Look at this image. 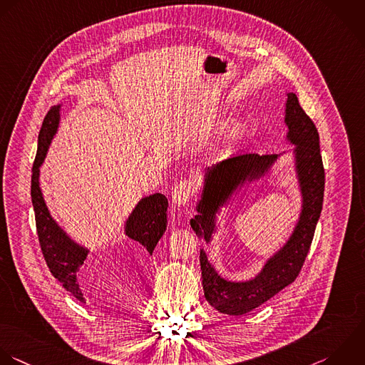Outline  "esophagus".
Instances as JSON below:
<instances>
[{"mask_svg":"<svg viewBox=\"0 0 365 365\" xmlns=\"http://www.w3.org/2000/svg\"><path fill=\"white\" fill-rule=\"evenodd\" d=\"M197 187H199V180L196 176H190L187 179L180 180L173 187V195H172L173 202L178 206L187 205L192 200L193 195L197 192Z\"/></svg>","mask_w":365,"mask_h":365,"instance_id":"1","label":"esophagus"}]
</instances>
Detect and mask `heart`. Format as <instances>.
<instances>
[{
    "label": "heart",
    "mask_w": 365,
    "mask_h": 365,
    "mask_svg": "<svg viewBox=\"0 0 365 365\" xmlns=\"http://www.w3.org/2000/svg\"><path fill=\"white\" fill-rule=\"evenodd\" d=\"M237 129H239V128H235V129H233V130H232V135H235V133H236V132H237Z\"/></svg>",
    "instance_id": "obj_1"
}]
</instances>
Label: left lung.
Segmentation results:
<instances>
[{"label":"left lung","instance_id":"left-lung-1","mask_svg":"<svg viewBox=\"0 0 365 365\" xmlns=\"http://www.w3.org/2000/svg\"><path fill=\"white\" fill-rule=\"evenodd\" d=\"M286 123L289 140L296 145V169L303 195L300 220L283 249H280L252 280L233 283L222 279L207 256L200 250V269L205 297L217 312L230 316L246 314L270 300L292 284L307 257L324 199V166L320 153V136L314 122L303 110L296 93L287 95ZM277 155L240 153L207 168L205 189L197 205L199 215L190 220L199 237L210 240L215 232V215L232 193L246 180H253L273 165Z\"/></svg>","mask_w":365,"mask_h":365}]
</instances>
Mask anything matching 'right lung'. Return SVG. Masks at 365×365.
I'll use <instances>...</instances> for the list:
<instances>
[{"label": "right lung", "instance_id": "1", "mask_svg": "<svg viewBox=\"0 0 365 365\" xmlns=\"http://www.w3.org/2000/svg\"><path fill=\"white\" fill-rule=\"evenodd\" d=\"M59 108L61 106L58 105L48 110L38 135V150L32 165L31 176V199L41 252L49 272L59 283H62L66 292H69L79 302H85V297L78 284V273L88 256V250L73 243L51 217L43 202L38 180L39 166L42 165L48 146L58 129ZM166 210L168 199L160 193H155L143 197L129 216L125 233L132 242L143 249V255L152 256L155 246L163 236L168 223Z\"/></svg>", "mask_w": 365, "mask_h": 365}]
</instances>
